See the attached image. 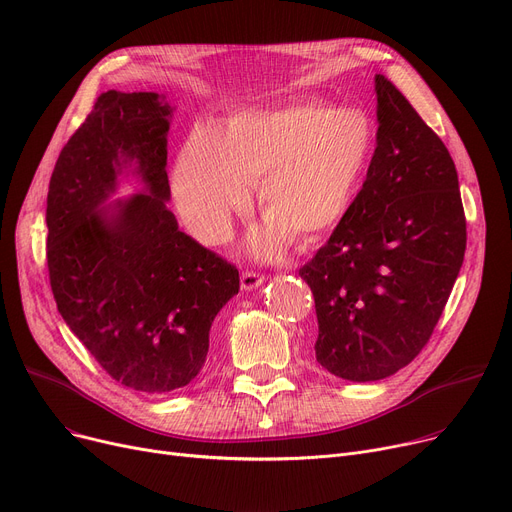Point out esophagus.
Masks as SVG:
<instances>
[{
	"label": "esophagus",
	"mask_w": 512,
	"mask_h": 512,
	"mask_svg": "<svg viewBox=\"0 0 512 512\" xmlns=\"http://www.w3.org/2000/svg\"><path fill=\"white\" fill-rule=\"evenodd\" d=\"M263 280H265V278H263L261 274L251 272V270H245V272L240 274V286H242V290H253V288L261 286Z\"/></svg>",
	"instance_id": "1"
}]
</instances>
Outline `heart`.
<instances>
[{
    "instance_id": "heart-1",
    "label": "heart",
    "mask_w": 512,
    "mask_h": 512,
    "mask_svg": "<svg viewBox=\"0 0 512 512\" xmlns=\"http://www.w3.org/2000/svg\"><path fill=\"white\" fill-rule=\"evenodd\" d=\"M375 132L361 110L321 99L242 110L218 132L197 126L176 159L172 191L180 218L199 240L228 236L232 215L251 201L267 215L255 245L276 253L290 238L324 240L351 211L367 176Z\"/></svg>"
}]
</instances>
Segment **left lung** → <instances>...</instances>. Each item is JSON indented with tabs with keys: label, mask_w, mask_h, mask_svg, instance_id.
I'll list each match as a JSON object with an SVG mask.
<instances>
[{
	"label": "left lung",
	"mask_w": 512,
	"mask_h": 512,
	"mask_svg": "<svg viewBox=\"0 0 512 512\" xmlns=\"http://www.w3.org/2000/svg\"><path fill=\"white\" fill-rule=\"evenodd\" d=\"M378 147L346 218L299 276L315 299V359L344 380H384L429 342L467 247L454 161L384 74Z\"/></svg>",
	"instance_id": "1"
}]
</instances>
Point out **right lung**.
<instances>
[{
  "label": "right lung",
  "instance_id": "right-lung-1",
  "mask_svg": "<svg viewBox=\"0 0 512 512\" xmlns=\"http://www.w3.org/2000/svg\"><path fill=\"white\" fill-rule=\"evenodd\" d=\"M168 116L155 93H101L56 161L45 215L60 315L112 380L149 394L197 378L213 317L240 288L236 265L166 207ZM122 156L140 161L150 195L99 212Z\"/></svg>",
  "mask_w": 512,
  "mask_h": 512
}]
</instances>
